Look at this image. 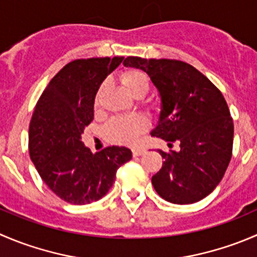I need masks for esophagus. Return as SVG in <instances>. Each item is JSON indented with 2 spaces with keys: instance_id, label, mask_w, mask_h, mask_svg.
Returning a JSON list of instances; mask_svg holds the SVG:
<instances>
[{
  "instance_id": "obj_1",
  "label": "esophagus",
  "mask_w": 257,
  "mask_h": 257,
  "mask_svg": "<svg viewBox=\"0 0 257 257\" xmlns=\"http://www.w3.org/2000/svg\"><path fill=\"white\" fill-rule=\"evenodd\" d=\"M143 153H144L143 149H141V148H134L133 149V156L134 157H139V156H142Z\"/></svg>"
}]
</instances>
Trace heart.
Returning <instances> with one entry per match:
<instances>
[{
	"mask_svg": "<svg viewBox=\"0 0 257 257\" xmlns=\"http://www.w3.org/2000/svg\"><path fill=\"white\" fill-rule=\"evenodd\" d=\"M119 79L125 90L133 96H143L151 85L148 75L136 69L123 71ZM146 126L147 121L142 116H116L105 124L103 132L105 138L113 143L134 144Z\"/></svg>",
	"mask_w": 257,
	"mask_h": 257,
	"instance_id": "obj_1",
	"label": "heart"
}]
</instances>
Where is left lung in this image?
Listing matches in <instances>:
<instances>
[{"label": "left lung", "instance_id": "obj_1", "mask_svg": "<svg viewBox=\"0 0 257 257\" xmlns=\"http://www.w3.org/2000/svg\"><path fill=\"white\" fill-rule=\"evenodd\" d=\"M123 64L148 74L158 90L161 110L152 136L181 147L159 151L164 162L152 177L154 189L177 205L203 200L218 186L232 154L233 123L225 98L187 62L129 56Z\"/></svg>", "mask_w": 257, "mask_h": 257}]
</instances>
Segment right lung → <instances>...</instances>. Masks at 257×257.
Wrapping results in <instances>:
<instances>
[{"label":"right lung","instance_id":"add662e5","mask_svg":"<svg viewBox=\"0 0 257 257\" xmlns=\"http://www.w3.org/2000/svg\"><path fill=\"white\" fill-rule=\"evenodd\" d=\"M124 57H91L69 62L42 93L29 129L31 161L46 186L73 205L100 200L115 181L119 167L132 159L126 147L94 154L81 134L94 119L101 83Z\"/></svg>","mask_w":257,"mask_h":257}]
</instances>
